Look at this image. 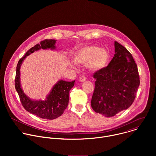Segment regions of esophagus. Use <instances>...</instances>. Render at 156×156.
<instances>
[{"instance_id": "34e87169", "label": "esophagus", "mask_w": 156, "mask_h": 156, "mask_svg": "<svg viewBox=\"0 0 156 156\" xmlns=\"http://www.w3.org/2000/svg\"><path fill=\"white\" fill-rule=\"evenodd\" d=\"M86 80V77L84 76H81L80 77V81H81V82H84V81H85Z\"/></svg>"}]
</instances>
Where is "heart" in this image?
Returning <instances> with one entry per match:
<instances>
[{
    "instance_id": "obj_1",
    "label": "heart",
    "mask_w": 156,
    "mask_h": 156,
    "mask_svg": "<svg viewBox=\"0 0 156 156\" xmlns=\"http://www.w3.org/2000/svg\"><path fill=\"white\" fill-rule=\"evenodd\" d=\"M109 54L105 49L95 46H88L78 50L74 54V60L69 65L76 69L77 63L86 65L91 71L96 72L104 69L108 63Z\"/></svg>"
}]
</instances>
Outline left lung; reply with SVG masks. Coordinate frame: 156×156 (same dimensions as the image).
<instances>
[{
  "mask_svg": "<svg viewBox=\"0 0 156 156\" xmlns=\"http://www.w3.org/2000/svg\"><path fill=\"white\" fill-rule=\"evenodd\" d=\"M114 45L112 60L93 75L96 81L91 105L94 112L107 117L129 107L140 84L137 65L132 55L117 41Z\"/></svg>",
  "mask_w": 156,
  "mask_h": 156,
  "instance_id": "left-lung-1",
  "label": "left lung"
}]
</instances>
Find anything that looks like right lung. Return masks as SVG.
Here are the masks:
<instances>
[{"instance_id": "1", "label": "right lung", "mask_w": 156, "mask_h": 156, "mask_svg": "<svg viewBox=\"0 0 156 156\" xmlns=\"http://www.w3.org/2000/svg\"><path fill=\"white\" fill-rule=\"evenodd\" d=\"M56 41L55 39H45L31 48L18 61L15 80V89L25 109L41 119L48 120H53L60 117L67 107L69 101V92L75 84V80L71 82L60 80L54 86L45 100L33 101L30 99L22 90L20 84V70L22 62L27 56L41 49H54Z\"/></svg>"}]
</instances>
